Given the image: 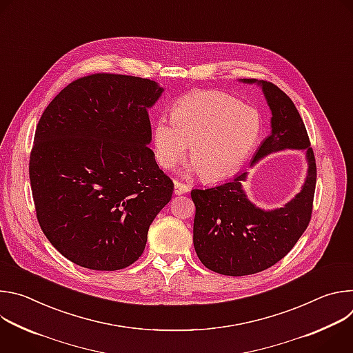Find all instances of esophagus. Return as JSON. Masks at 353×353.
<instances>
[{
	"instance_id": "34e87169",
	"label": "esophagus",
	"mask_w": 353,
	"mask_h": 353,
	"mask_svg": "<svg viewBox=\"0 0 353 353\" xmlns=\"http://www.w3.org/2000/svg\"><path fill=\"white\" fill-rule=\"evenodd\" d=\"M190 191V187L187 184H183L180 181H174V194L176 195H181Z\"/></svg>"
}]
</instances>
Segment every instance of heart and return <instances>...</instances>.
Masks as SVG:
<instances>
[{"label":"heart","mask_w":353,"mask_h":353,"mask_svg":"<svg viewBox=\"0 0 353 353\" xmlns=\"http://www.w3.org/2000/svg\"><path fill=\"white\" fill-rule=\"evenodd\" d=\"M259 114L222 92H196L174 105L172 120L161 117L154 131L157 162L172 169L190 145L192 170L207 181L234 176L260 137Z\"/></svg>","instance_id":"1"}]
</instances>
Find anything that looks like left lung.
<instances>
[{
    "instance_id": "left-lung-1",
    "label": "left lung",
    "mask_w": 353,
    "mask_h": 353,
    "mask_svg": "<svg viewBox=\"0 0 353 353\" xmlns=\"http://www.w3.org/2000/svg\"><path fill=\"white\" fill-rule=\"evenodd\" d=\"M263 89L271 110V135L257 149L250 166L285 149H303L307 174L301 190L281 208L263 210L251 203L243 188L247 172L211 188H194L192 241L208 270L243 276L261 272L282 260L309 226L316 190V159L309 135L290 97L267 81L240 79Z\"/></svg>"
}]
</instances>
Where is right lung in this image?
<instances>
[{
	"mask_svg": "<svg viewBox=\"0 0 353 353\" xmlns=\"http://www.w3.org/2000/svg\"><path fill=\"white\" fill-rule=\"evenodd\" d=\"M155 81L93 74L65 86L43 112L29 177L39 225L79 267L135 263L173 181L149 149L148 110L163 93Z\"/></svg>",
	"mask_w": 353,
	"mask_h": 353,
	"instance_id": "1",
	"label": "right lung"
}]
</instances>
